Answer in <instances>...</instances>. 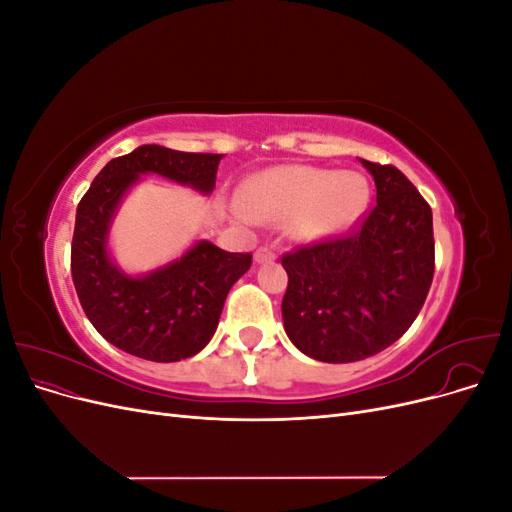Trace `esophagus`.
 Returning <instances> with one entry per match:
<instances>
[{
	"mask_svg": "<svg viewBox=\"0 0 512 512\" xmlns=\"http://www.w3.org/2000/svg\"><path fill=\"white\" fill-rule=\"evenodd\" d=\"M273 252L267 250V247H258V250L254 252V262L256 265H260V262H267V260H273Z\"/></svg>",
	"mask_w": 512,
	"mask_h": 512,
	"instance_id": "1",
	"label": "esophagus"
}]
</instances>
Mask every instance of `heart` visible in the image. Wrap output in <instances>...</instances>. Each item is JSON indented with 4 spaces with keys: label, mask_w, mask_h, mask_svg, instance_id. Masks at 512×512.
Segmentation results:
<instances>
[{
    "label": "heart",
    "mask_w": 512,
    "mask_h": 512,
    "mask_svg": "<svg viewBox=\"0 0 512 512\" xmlns=\"http://www.w3.org/2000/svg\"><path fill=\"white\" fill-rule=\"evenodd\" d=\"M365 203L367 183L352 170L275 166L247 181L232 218L245 226L284 222L292 239L320 241L352 226Z\"/></svg>",
    "instance_id": "1"
}]
</instances>
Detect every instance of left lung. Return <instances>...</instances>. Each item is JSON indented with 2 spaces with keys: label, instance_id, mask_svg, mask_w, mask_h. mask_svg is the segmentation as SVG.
I'll use <instances>...</instances> for the list:
<instances>
[{
  "label": "left lung",
  "instance_id": "obj_1",
  "mask_svg": "<svg viewBox=\"0 0 512 512\" xmlns=\"http://www.w3.org/2000/svg\"><path fill=\"white\" fill-rule=\"evenodd\" d=\"M376 207L352 235L286 254L284 331L322 363H352L389 348L421 312L433 280V220L395 166L361 160Z\"/></svg>",
  "mask_w": 512,
  "mask_h": 512
}]
</instances>
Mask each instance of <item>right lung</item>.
I'll use <instances>...</instances> for the list:
<instances>
[{
    "label": "right lung",
    "instance_id": "add662e5",
    "mask_svg": "<svg viewBox=\"0 0 512 512\" xmlns=\"http://www.w3.org/2000/svg\"><path fill=\"white\" fill-rule=\"evenodd\" d=\"M220 160L218 153L141 145L108 162L76 207V294L106 342L138 359L175 363L203 350L218 329L228 290L250 269L252 256L200 239L166 265L132 275L117 265L108 247L115 215L145 175L211 194Z\"/></svg>",
    "mask_w": 512,
    "mask_h": 512
}]
</instances>
